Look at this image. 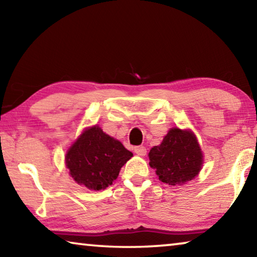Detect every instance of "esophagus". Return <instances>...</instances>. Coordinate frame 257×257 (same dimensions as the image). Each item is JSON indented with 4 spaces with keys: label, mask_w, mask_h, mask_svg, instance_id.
Listing matches in <instances>:
<instances>
[{
    "label": "esophagus",
    "mask_w": 257,
    "mask_h": 257,
    "mask_svg": "<svg viewBox=\"0 0 257 257\" xmlns=\"http://www.w3.org/2000/svg\"><path fill=\"white\" fill-rule=\"evenodd\" d=\"M134 151H135V153L138 154L139 156L146 155V147L145 146H136Z\"/></svg>",
    "instance_id": "34e87169"
}]
</instances>
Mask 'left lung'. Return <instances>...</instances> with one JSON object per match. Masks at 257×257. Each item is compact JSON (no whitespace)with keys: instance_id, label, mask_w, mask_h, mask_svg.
Returning <instances> with one entry per match:
<instances>
[{"instance_id":"obj_1","label":"left lung","mask_w":257,"mask_h":257,"mask_svg":"<svg viewBox=\"0 0 257 257\" xmlns=\"http://www.w3.org/2000/svg\"><path fill=\"white\" fill-rule=\"evenodd\" d=\"M150 165L159 179L177 186L194 179L201 171L203 155L195 135L189 130L172 128L161 145L150 151Z\"/></svg>"}]
</instances>
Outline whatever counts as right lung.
<instances>
[{
	"instance_id": "obj_1",
	"label": "right lung",
	"mask_w": 257,
	"mask_h": 257,
	"mask_svg": "<svg viewBox=\"0 0 257 257\" xmlns=\"http://www.w3.org/2000/svg\"><path fill=\"white\" fill-rule=\"evenodd\" d=\"M132 156V152L119 141L94 125L86 129L69 149L66 164L78 184L92 190H101L112 185Z\"/></svg>"
}]
</instances>
